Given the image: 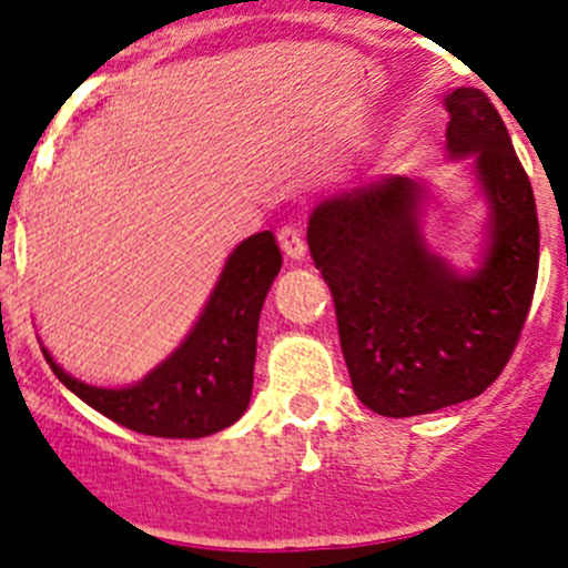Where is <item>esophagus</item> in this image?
Segmentation results:
<instances>
[{"instance_id":"34e87169","label":"esophagus","mask_w":568,"mask_h":568,"mask_svg":"<svg viewBox=\"0 0 568 568\" xmlns=\"http://www.w3.org/2000/svg\"><path fill=\"white\" fill-rule=\"evenodd\" d=\"M277 242H280V247H283L285 255L291 257V261H302V257L307 255L305 236H302V231H300V227H296V225L280 227Z\"/></svg>"}]
</instances>
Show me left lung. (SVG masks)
Masks as SVG:
<instances>
[{
  "mask_svg": "<svg viewBox=\"0 0 568 568\" xmlns=\"http://www.w3.org/2000/svg\"><path fill=\"white\" fill-rule=\"evenodd\" d=\"M445 109L448 153L475 156L489 203L478 272L459 274L428 250L426 189L409 178L326 197L307 222L352 387L385 417L428 415L484 393L511 359L536 291V200L506 123L475 88L454 90Z\"/></svg>",
  "mask_w": 568,
  "mask_h": 568,
  "instance_id": "1",
  "label": "left lung"
}]
</instances>
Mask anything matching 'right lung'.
Wrapping results in <instances>:
<instances>
[{
	"label": "right lung",
	"mask_w": 568,
	"mask_h": 568,
	"mask_svg": "<svg viewBox=\"0 0 568 568\" xmlns=\"http://www.w3.org/2000/svg\"><path fill=\"white\" fill-rule=\"evenodd\" d=\"M283 266L274 233L244 239L227 257L214 294L186 341L142 382L120 390L73 379L45 352L57 379L109 420L148 437L197 439L233 426L247 412L257 318Z\"/></svg>",
	"instance_id": "add662e5"
}]
</instances>
